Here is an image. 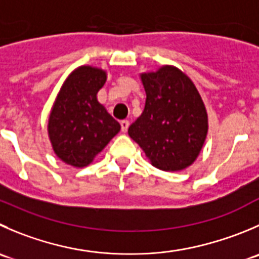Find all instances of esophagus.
Here are the masks:
<instances>
[{"label": "esophagus", "mask_w": 259, "mask_h": 259, "mask_svg": "<svg viewBox=\"0 0 259 259\" xmlns=\"http://www.w3.org/2000/svg\"><path fill=\"white\" fill-rule=\"evenodd\" d=\"M120 125H121V132H122V133H126L127 129H129L130 122L127 121V120H122V121L120 122Z\"/></svg>", "instance_id": "esophagus-1"}]
</instances>
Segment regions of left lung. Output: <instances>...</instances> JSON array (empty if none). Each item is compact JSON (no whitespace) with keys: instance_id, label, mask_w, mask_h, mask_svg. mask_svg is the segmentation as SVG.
Segmentation results:
<instances>
[{"instance_id":"left-lung-1","label":"left lung","mask_w":259,"mask_h":259,"mask_svg":"<svg viewBox=\"0 0 259 259\" xmlns=\"http://www.w3.org/2000/svg\"><path fill=\"white\" fill-rule=\"evenodd\" d=\"M147 100L144 111L129 126L150 164L165 172L190 167L201 152L209 119L192 79L175 66L140 73Z\"/></svg>"}]
</instances>
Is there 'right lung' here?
<instances>
[{"instance_id":"obj_1","label":"right lung","mask_w":259,"mask_h":259,"mask_svg":"<svg viewBox=\"0 0 259 259\" xmlns=\"http://www.w3.org/2000/svg\"><path fill=\"white\" fill-rule=\"evenodd\" d=\"M107 72L81 66L63 82L48 119V137L55 155L66 164L87 167L120 132L119 122L97 100Z\"/></svg>"}]
</instances>
